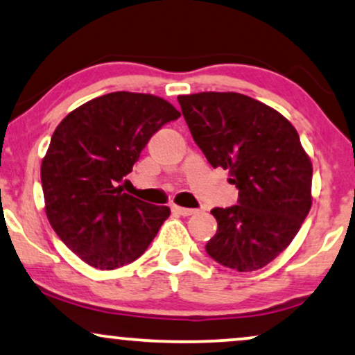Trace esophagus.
<instances>
[{
  "label": "esophagus",
  "instance_id": "obj_1",
  "mask_svg": "<svg viewBox=\"0 0 355 355\" xmlns=\"http://www.w3.org/2000/svg\"><path fill=\"white\" fill-rule=\"evenodd\" d=\"M173 210L178 211L179 215H184V217H191V215H194L197 211L194 209H186V207H179V205H173Z\"/></svg>",
  "mask_w": 355,
  "mask_h": 355
}]
</instances>
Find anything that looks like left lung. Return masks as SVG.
<instances>
[{
	"label": "left lung",
	"instance_id": "1",
	"mask_svg": "<svg viewBox=\"0 0 355 355\" xmlns=\"http://www.w3.org/2000/svg\"><path fill=\"white\" fill-rule=\"evenodd\" d=\"M189 130L214 168L228 169L238 205L211 215L218 228L205 245L225 268L250 272L287 248L311 209L310 156L277 110L239 93L178 96Z\"/></svg>",
	"mask_w": 355,
	"mask_h": 355
}]
</instances>
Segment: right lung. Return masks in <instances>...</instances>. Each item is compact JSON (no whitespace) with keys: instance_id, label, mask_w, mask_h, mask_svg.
<instances>
[{"instance_id":"1","label":"right lung","mask_w":355,"mask_h":355,"mask_svg":"<svg viewBox=\"0 0 355 355\" xmlns=\"http://www.w3.org/2000/svg\"><path fill=\"white\" fill-rule=\"evenodd\" d=\"M181 112L153 94L117 91L71 110L40 166L45 214L81 261L112 270L146 251L171 210L122 192L141 150Z\"/></svg>"}]
</instances>
